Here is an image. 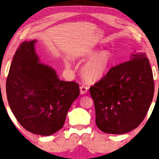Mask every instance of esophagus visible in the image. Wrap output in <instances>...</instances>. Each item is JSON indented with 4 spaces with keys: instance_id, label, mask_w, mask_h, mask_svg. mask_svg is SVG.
<instances>
[{
    "instance_id": "34e87169",
    "label": "esophagus",
    "mask_w": 159,
    "mask_h": 159,
    "mask_svg": "<svg viewBox=\"0 0 159 159\" xmlns=\"http://www.w3.org/2000/svg\"><path fill=\"white\" fill-rule=\"evenodd\" d=\"M88 91V87H86L85 85H82L80 87V93L81 94H85Z\"/></svg>"
}]
</instances>
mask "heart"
<instances>
[{
    "instance_id": "heart-1",
    "label": "heart",
    "mask_w": 159,
    "mask_h": 159,
    "mask_svg": "<svg viewBox=\"0 0 159 159\" xmlns=\"http://www.w3.org/2000/svg\"><path fill=\"white\" fill-rule=\"evenodd\" d=\"M90 58L82 68V74L86 80L97 81L107 72L113 61V56L108 51H101L96 53L90 51L86 53Z\"/></svg>"
}]
</instances>
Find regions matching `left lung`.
Listing matches in <instances>:
<instances>
[{"mask_svg": "<svg viewBox=\"0 0 159 159\" xmlns=\"http://www.w3.org/2000/svg\"><path fill=\"white\" fill-rule=\"evenodd\" d=\"M89 91L100 130L121 134L137 128L147 115L154 93L147 54L134 52L129 61L111 67Z\"/></svg>", "mask_w": 159, "mask_h": 159, "instance_id": "1", "label": "left lung"}]
</instances>
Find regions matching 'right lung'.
<instances>
[{"label":"right lung","mask_w":159,"mask_h":159,"mask_svg":"<svg viewBox=\"0 0 159 159\" xmlns=\"http://www.w3.org/2000/svg\"><path fill=\"white\" fill-rule=\"evenodd\" d=\"M36 40L25 41L15 52L6 81L10 109L20 124L33 134L48 136L61 129L67 111L79 97V84L59 80L41 64Z\"/></svg>","instance_id":"right-lung-1"}]
</instances>
